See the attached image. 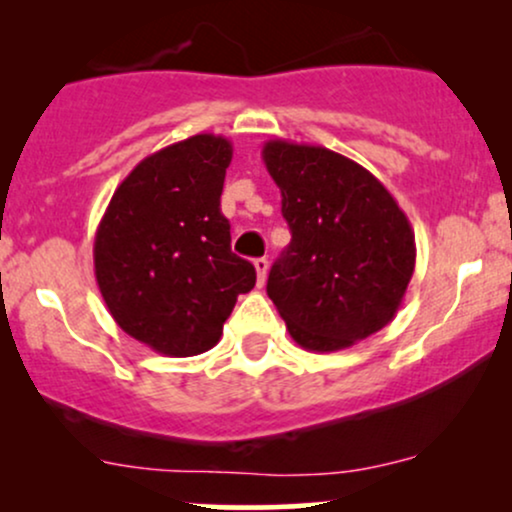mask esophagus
Wrapping results in <instances>:
<instances>
[{"label":"esophagus","mask_w":512,"mask_h":512,"mask_svg":"<svg viewBox=\"0 0 512 512\" xmlns=\"http://www.w3.org/2000/svg\"><path fill=\"white\" fill-rule=\"evenodd\" d=\"M267 269H269L267 257H257V260H255V272H257V281H260V284H264V276H267Z\"/></svg>","instance_id":"1"}]
</instances>
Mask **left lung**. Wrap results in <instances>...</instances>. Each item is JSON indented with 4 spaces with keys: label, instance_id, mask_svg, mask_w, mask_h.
Returning <instances> with one entry per match:
<instances>
[{
    "label": "left lung",
    "instance_id": "1",
    "mask_svg": "<svg viewBox=\"0 0 512 512\" xmlns=\"http://www.w3.org/2000/svg\"><path fill=\"white\" fill-rule=\"evenodd\" d=\"M262 161L291 228L267 293L293 342L325 354L383 330L416 262L414 231L397 199L370 170L325 146L269 139Z\"/></svg>",
    "mask_w": 512,
    "mask_h": 512
}]
</instances>
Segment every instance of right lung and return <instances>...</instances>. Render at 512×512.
<instances>
[{
	"label": "right lung",
	"mask_w": 512,
	"mask_h": 512,
	"mask_svg": "<svg viewBox=\"0 0 512 512\" xmlns=\"http://www.w3.org/2000/svg\"><path fill=\"white\" fill-rule=\"evenodd\" d=\"M233 146L195 134L146 156L117 185L93 240L98 289L122 332L163 356L219 344L255 267L231 252L221 190Z\"/></svg>",
	"instance_id": "add662e5"
}]
</instances>
